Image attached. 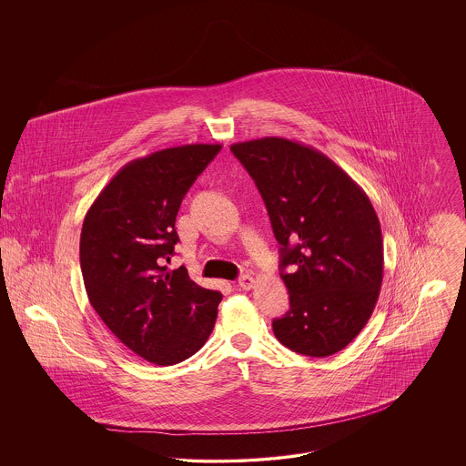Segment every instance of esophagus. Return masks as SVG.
Returning a JSON list of instances; mask_svg holds the SVG:
<instances>
[{"label":"esophagus","mask_w":466,"mask_h":466,"mask_svg":"<svg viewBox=\"0 0 466 466\" xmlns=\"http://www.w3.org/2000/svg\"><path fill=\"white\" fill-rule=\"evenodd\" d=\"M238 283H239V287L243 289H253V285H255V279H253V276H249V274H243Z\"/></svg>","instance_id":"esophagus-1"}]
</instances>
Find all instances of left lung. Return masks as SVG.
<instances>
[{
  "mask_svg": "<svg viewBox=\"0 0 466 466\" xmlns=\"http://www.w3.org/2000/svg\"><path fill=\"white\" fill-rule=\"evenodd\" d=\"M281 244L289 310L272 321L291 351L323 358L367 325L382 283V234L367 194L321 152L283 137L230 147Z\"/></svg>",
  "mask_w": 466,
  "mask_h": 466,
  "instance_id": "left-lung-1",
  "label": "left lung"
}]
</instances>
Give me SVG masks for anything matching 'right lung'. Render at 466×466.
<instances>
[{
    "label": "right lung",
    "mask_w": 466,
    "mask_h": 466,
    "mask_svg": "<svg viewBox=\"0 0 466 466\" xmlns=\"http://www.w3.org/2000/svg\"><path fill=\"white\" fill-rule=\"evenodd\" d=\"M222 145L158 150L124 166L90 206L80 267L90 306L111 333L156 365L196 355L213 332L222 293L167 270L179 204Z\"/></svg>",
    "instance_id": "add662e5"
}]
</instances>
